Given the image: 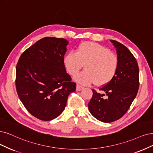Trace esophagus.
<instances>
[{
	"label": "esophagus",
	"instance_id": "esophagus-1",
	"mask_svg": "<svg viewBox=\"0 0 153 153\" xmlns=\"http://www.w3.org/2000/svg\"><path fill=\"white\" fill-rule=\"evenodd\" d=\"M83 89H84V87L79 85V84H77V85H76V91H80Z\"/></svg>",
	"mask_w": 153,
	"mask_h": 153
}]
</instances>
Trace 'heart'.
Listing matches in <instances>:
<instances>
[{
    "instance_id": "b5f03b06",
    "label": "heart",
    "mask_w": 153,
    "mask_h": 153,
    "mask_svg": "<svg viewBox=\"0 0 153 153\" xmlns=\"http://www.w3.org/2000/svg\"><path fill=\"white\" fill-rule=\"evenodd\" d=\"M67 72L71 76L76 74L83 64L84 71L74 77V80L84 85L91 84L98 86L108 84L117 72L119 60L117 56L99 43L82 42L76 52H68L64 59Z\"/></svg>"
}]
</instances>
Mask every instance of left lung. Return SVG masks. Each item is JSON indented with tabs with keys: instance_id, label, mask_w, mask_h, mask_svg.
Returning a JSON list of instances; mask_svg holds the SVG:
<instances>
[{
	"instance_id": "8db88e82",
	"label": "left lung",
	"mask_w": 153,
	"mask_h": 153,
	"mask_svg": "<svg viewBox=\"0 0 153 153\" xmlns=\"http://www.w3.org/2000/svg\"><path fill=\"white\" fill-rule=\"evenodd\" d=\"M110 42L116 48L119 65L115 77L100 88L105 94L93 89V97L88 103L89 110L97 120L110 123L120 119L131 106L139 86V67L132 53L123 45L115 40Z\"/></svg>"
}]
</instances>
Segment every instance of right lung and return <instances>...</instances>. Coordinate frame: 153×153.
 <instances>
[{"mask_svg":"<svg viewBox=\"0 0 153 153\" xmlns=\"http://www.w3.org/2000/svg\"><path fill=\"white\" fill-rule=\"evenodd\" d=\"M69 43L64 38L45 37L26 49L16 65V87L26 110L43 121L64 110L76 84L66 72L64 56Z\"/></svg>","mask_w":153,"mask_h":153,"instance_id":"obj_1","label":"right lung"}]
</instances>
